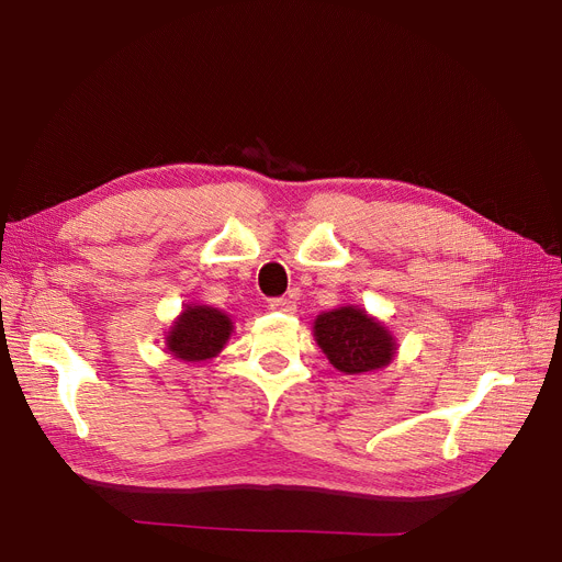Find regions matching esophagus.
<instances>
[{
    "label": "esophagus",
    "instance_id": "1",
    "mask_svg": "<svg viewBox=\"0 0 562 562\" xmlns=\"http://www.w3.org/2000/svg\"><path fill=\"white\" fill-rule=\"evenodd\" d=\"M269 307L274 312H283V314H293L295 312V300L293 297H271Z\"/></svg>",
    "mask_w": 562,
    "mask_h": 562
}]
</instances>
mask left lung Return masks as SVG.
I'll return each mask as SVG.
<instances>
[{"instance_id": "obj_1", "label": "left lung", "mask_w": 562, "mask_h": 562, "mask_svg": "<svg viewBox=\"0 0 562 562\" xmlns=\"http://www.w3.org/2000/svg\"><path fill=\"white\" fill-rule=\"evenodd\" d=\"M314 337L328 361L347 375L378 370L394 359V337L382 323L366 312L342 307L321 314L314 326Z\"/></svg>"}]
</instances>
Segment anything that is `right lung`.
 I'll list each match as a JSON object with an SVG mask.
<instances>
[{"instance_id": "right-lung-1", "label": "right lung", "mask_w": 562, "mask_h": 562, "mask_svg": "<svg viewBox=\"0 0 562 562\" xmlns=\"http://www.w3.org/2000/svg\"><path fill=\"white\" fill-rule=\"evenodd\" d=\"M232 321L213 307H187L166 337L168 351L182 361H206L225 347Z\"/></svg>"}]
</instances>
